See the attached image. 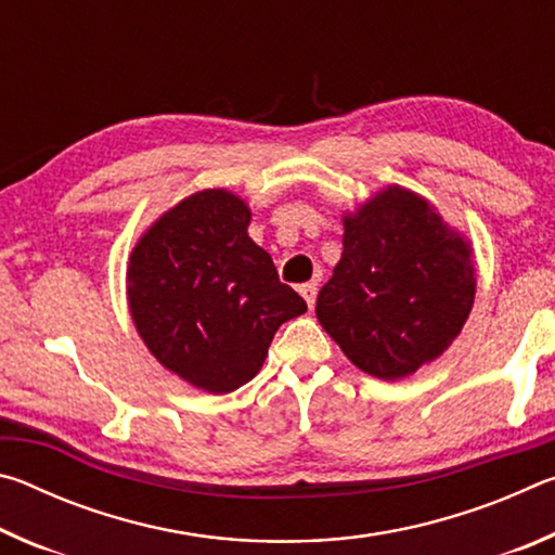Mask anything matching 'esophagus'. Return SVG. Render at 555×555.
I'll return each instance as SVG.
<instances>
[{"mask_svg":"<svg viewBox=\"0 0 555 555\" xmlns=\"http://www.w3.org/2000/svg\"><path fill=\"white\" fill-rule=\"evenodd\" d=\"M298 294L304 296L308 308H313V306H315V296H318V284H315V281H308V284H300V286H298Z\"/></svg>","mask_w":555,"mask_h":555,"instance_id":"esophagus-1","label":"esophagus"}]
</instances>
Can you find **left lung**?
I'll list each match as a JSON object with an SVG mask.
<instances>
[{
    "mask_svg": "<svg viewBox=\"0 0 555 555\" xmlns=\"http://www.w3.org/2000/svg\"><path fill=\"white\" fill-rule=\"evenodd\" d=\"M343 224V257L318 294V321L354 367L384 382L409 377L463 331L475 300L469 242L399 185Z\"/></svg>",
    "mask_w": 555,
    "mask_h": 555,
    "instance_id": "obj_1",
    "label": "left lung"
}]
</instances>
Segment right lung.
Returning a JSON list of instances; mask_svg holds the SVG:
<instances>
[{"instance_id": "right-lung-1", "label": "right lung", "mask_w": 555, "mask_h": 555, "mask_svg": "<svg viewBox=\"0 0 555 555\" xmlns=\"http://www.w3.org/2000/svg\"><path fill=\"white\" fill-rule=\"evenodd\" d=\"M247 203L222 188L188 195L131 249V321L158 362L193 387L230 393L264 364L306 300L247 234Z\"/></svg>"}]
</instances>
